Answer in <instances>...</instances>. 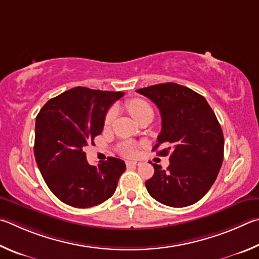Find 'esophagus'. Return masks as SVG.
Instances as JSON below:
<instances>
[{"instance_id":"1","label":"esophagus","mask_w":259,"mask_h":259,"mask_svg":"<svg viewBox=\"0 0 259 259\" xmlns=\"http://www.w3.org/2000/svg\"><path fill=\"white\" fill-rule=\"evenodd\" d=\"M140 164H141L140 161H126V166L128 167V168H131V167H137Z\"/></svg>"}]
</instances>
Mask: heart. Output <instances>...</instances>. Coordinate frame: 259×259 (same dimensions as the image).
Listing matches in <instances>:
<instances>
[{"label":"heart","mask_w":259,"mask_h":259,"mask_svg":"<svg viewBox=\"0 0 259 259\" xmlns=\"http://www.w3.org/2000/svg\"><path fill=\"white\" fill-rule=\"evenodd\" d=\"M127 108H128V111L131 112V115H132L137 120H139L140 118L144 115V113L152 112V108L150 104H149L146 100L139 99V98L131 100L128 104H127ZM116 115H117L116 107H112L109 109L106 117H104V126L106 127L110 126L113 119H115ZM137 150H138V146L134 142H131V141L121 143L119 148H118V151H119L120 155L124 157H127V158L135 156Z\"/></svg>","instance_id":"obj_1"}]
</instances>
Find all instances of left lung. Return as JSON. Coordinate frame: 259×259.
Segmentation results:
<instances>
[{"label":"left lung","instance_id":"1","mask_svg":"<svg viewBox=\"0 0 259 259\" xmlns=\"http://www.w3.org/2000/svg\"><path fill=\"white\" fill-rule=\"evenodd\" d=\"M156 103L161 115L157 144L166 149L170 164L164 170L152 164L155 174L146 182L150 196L162 205L187 207L209 191L224 158L222 127L202 95L175 83L157 84L137 90Z\"/></svg>","mask_w":259,"mask_h":259}]
</instances>
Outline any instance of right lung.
<instances>
[{
	"instance_id": "add662e5",
	"label": "right lung",
	"mask_w": 259,
	"mask_h": 259,
	"mask_svg": "<svg viewBox=\"0 0 259 259\" xmlns=\"http://www.w3.org/2000/svg\"><path fill=\"white\" fill-rule=\"evenodd\" d=\"M122 95L78 86L49 100L36 117V162L49 189L67 205L93 207L115 193L125 162L109 157L91 166L85 149L94 146L108 109Z\"/></svg>"
}]
</instances>
